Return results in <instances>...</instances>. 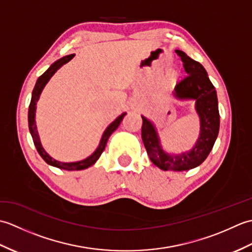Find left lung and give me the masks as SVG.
<instances>
[{"label": "left lung", "mask_w": 252, "mask_h": 252, "mask_svg": "<svg viewBox=\"0 0 252 252\" xmlns=\"http://www.w3.org/2000/svg\"><path fill=\"white\" fill-rule=\"evenodd\" d=\"M183 63L186 76L175 87V96L180 99L196 100V109L200 118V136L189 153L170 156L159 145L155 127L145 117H142V140L149 158L155 165L163 171H184L196 168L205 161L215 145L220 127L216 89L208 78L201 63L191 60L184 52L176 50Z\"/></svg>", "instance_id": "1"}]
</instances>
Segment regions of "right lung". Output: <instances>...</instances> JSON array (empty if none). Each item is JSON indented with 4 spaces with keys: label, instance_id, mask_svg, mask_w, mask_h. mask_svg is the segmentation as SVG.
<instances>
[{
    "label": "right lung",
    "instance_id": "obj_1",
    "mask_svg": "<svg viewBox=\"0 0 252 252\" xmlns=\"http://www.w3.org/2000/svg\"><path fill=\"white\" fill-rule=\"evenodd\" d=\"M73 56H74V54H70V55H67L65 57L61 58V60H58L57 62H55L54 63H53V65L49 69H47V70L43 74H42V76L39 77V79H37V81H36V83L34 85V89H33V91H32V97H31V101H30V105H29V111H28L29 130H30L32 140H33L34 146L36 148L37 153L40 154V156L44 159V161L46 163L53 165V167L63 169V170H68V171L84 170V169L91 167V165H92V164H94L96 162V160H97L100 157L101 153L104 152L105 146H106V144H107V141H108V138L111 135V133L114 132L118 126H119V125H120L122 119H123V117L126 116V112H123V114L118 117L114 122L110 123L109 126L107 127L106 131L104 132L103 136H101L100 143H99L97 149H96V151H95V153L92 155V156H90L89 158L82 160V161L70 162V163L60 162V161H57V160L50 157L49 155L45 153L43 147H42V145H41L40 137H39V134H37L36 126H35V120H34V112H35L36 101H37V99H39V97H40V94L42 92V90H43V88L45 87V84L51 79V77L53 76V74H54L63 65H65L66 63H68L69 61L72 60Z\"/></svg>",
    "mask_w": 252,
    "mask_h": 252
}]
</instances>
